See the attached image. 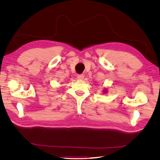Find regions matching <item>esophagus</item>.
I'll list each match as a JSON object with an SVG mask.
<instances>
[{"label":"esophagus","instance_id":"obj_1","mask_svg":"<svg viewBox=\"0 0 160 160\" xmlns=\"http://www.w3.org/2000/svg\"><path fill=\"white\" fill-rule=\"evenodd\" d=\"M77 79H79V80H82L84 78V75L83 74H80V75H77Z\"/></svg>","mask_w":160,"mask_h":160}]
</instances>
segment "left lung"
<instances>
[{"instance_id":"8db88e82","label":"left lung","mask_w":160,"mask_h":160,"mask_svg":"<svg viewBox=\"0 0 160 160\" xmlns=\"http://www.w3.org/2000/svg\"><path fill=\"white\" fill-rule=\"evenodd\" d=\"M102 91L103 92V93H108V89H107V88H106V89L105 88Z\"/></svg>"}]
</instances>
